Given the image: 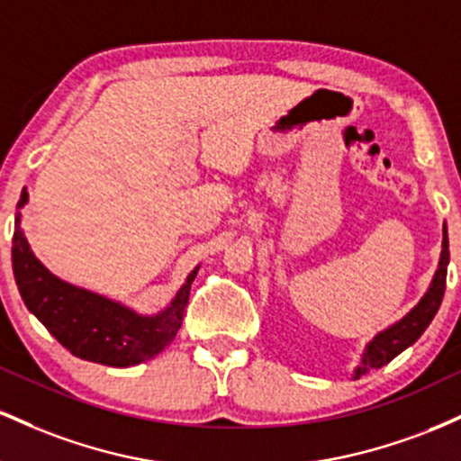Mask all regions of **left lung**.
<instances>
[{"mask_svg": "<svg viewBox=\"0 0 461 461\" xmlns=\"http://www.w3.org/2000/svg\"><path fill=\"white\" fill-rule=\"evenodd\" d=\"M447 267H448V231H447V225H444L440 262H438V271L433 275L425 297L418 301L403 319L396 321L394 325L388 327V330L379 331L377 336L368 342L362 353V359H359L357 368L353 370V377L357 379L359 375H366L370 370L385 366V364L393 362L401 351H405L407 347L414 345L418 338L422 336V331L429 327V322L433 321V316H436V312L442 303L444 288H447Z\"/></svg>", "mask_w": 461, "mask_h": 461, "instance_id": "obj_1", "label": "left lung"}]
</instances>
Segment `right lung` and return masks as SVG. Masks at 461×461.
Here are the masks:
<instances>
[{
	"mask_svg": "<svg viewBox=\"0 0 461 461\" xmlns=\"http://www.w3.org/2000/svg\"><path fill=\"white\" fill-rule=\"evenodd\" d=\"M25 203L28 190L23 188L17 208ZM13 271L23 303L67 351L88 362L128 368L156 357L177 336L188 305L190 284L197 277L199 267L190 271L168 308L151 316L139 314L119 301L62 282L47 271L32 253L21 230V212H17Z\"/></svg>",
	"mask_w": 461,
	"mask_h": 461,
	"instance_id": "add662e5",
	"label": "right lung"
}]
</instances>
